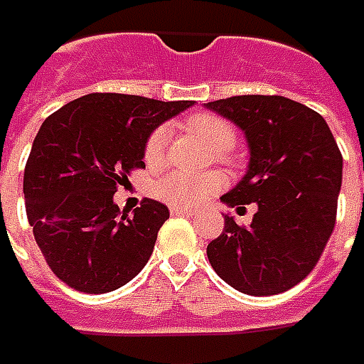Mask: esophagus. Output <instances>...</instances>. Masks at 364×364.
Instances as JSON below:
<instances>
[{"label": "esophagus", "mask_w": 364, "mask_h": 364, "mask_svg": "<svg viewBox=\"0 0 364 364\" xmlns=\"http://www.w3.org/2000/svg\"><path fill=\"white\" fill-rule=\"evenodd\" d=\"M170 213H172V215H196V210H192V208H176V205H172V208H170Z\"/></svg>", "instance_id": "obj_1"}]
</instances>
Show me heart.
<instances>
[{"label": "heart", "mask_w": 364, "mask_h": 364, "mask_svg": "<svg viewBox=\"0 0 364 364\" xmlns=\"http://www.w3.org/2000/svg\"><path fill=\"white\" fill-rule=\"evenodd\" d=\"M184 129L194 135L208 151L215 154V159H223L237 143V131L225 117L215 113H194L184 119ZM168 145V129L156 127L145 141L143 159L151 168H161L166 159ZM223 186V178L219 174H203V176H186L180 172H170L161 178L154 186V194L159 200L176 208H196Z\"/></svg>", "instance_id": "heart-1"}]
</instances>
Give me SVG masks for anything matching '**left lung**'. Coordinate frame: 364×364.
Masks as SVG:
<instances>
[{
    "instance_id": "1",
    "label": "left lung",
    "mask_w": 364,
    "mask_h": 364,
    "mask_svg": "<svg viewBox=\"0 0 364 364\" xmlns=\"http://www.w3.org/2000/svg\"><path fill=\"white\" fill-rule=\"evenodd\" d=\"M205 107L233 121L251 153L247 174L221 202L237 210L259 205L251 228L225 215L208 259L239 292H286L314 270L333 233L343 178L339 146L318 112L282 95H233Z\"/></svg>"
}]
</instances>
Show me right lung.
Masks as SVG:
<instances>
[{
  "mask_svg": "<svg viewBox=\"0 0 364 364\" xmlns=\"http://www.w3.org/2000/svg\"><path fill=\"white\" fill-rule=\"evenodd\" d=\"M190 105L87 94L41 125L25 166L23 194L38 249L64 284L105 294L143 270L168 208L145 198L129 215L119 211L113 194L131 170L145 168L149 135Z\"/></svg>",
  "mask_w": 364,
  "mask_h": 364,
  "instance_id": "add662e5",
  "label": "right lung"
}]
</instances>
